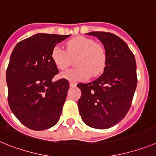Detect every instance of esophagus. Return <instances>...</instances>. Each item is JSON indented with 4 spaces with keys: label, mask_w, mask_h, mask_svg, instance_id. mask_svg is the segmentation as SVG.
<instances>
[{
    "label": "esophagus",
    "mask_w": 156,
    "mask_h": 156,
    "mask_svg": "<svg viewBox=\"0 0 156 156\" xmlns=\"http://www.w3.org/2000/svg\"><path fill=\"white\" fill-rule=\"evenodd\" d=\"M69 86L71 87H75L76 86V83L70 82V83H69Z\"/></svg>",
    "instance_id": "1"
}]
</instances>
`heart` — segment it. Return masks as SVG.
I'll list each match as a JSON object with an SVG mask.
<instances>
[{"label":"heart","instance_id":"heart-1","mask_svg":"<svg viewBox=\"0 0 156 156\" xmlns=\"http://www.w3.org/2000/svg\"><path fill=\"white\" fill-rule=\"evenodd\" d=\"M76 60V68L61 73L62 78L72 82L87 80L90 75L98 76L104 71L106 63V52L102 45L95 43L90 38L76 37L66 43V50L57 45L51 53L53 62L61 70L66 69L70 64V57Z\"/></svg>","mask_w":156,"mask_h":156}]
</instances>
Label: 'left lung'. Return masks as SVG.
Masks as SVG:
<instances>
[{
	"label": "left lung",
	"mask_w": 156,
	"mask_h": 156,
	"mask_svg": "<svg viewBox=\"0 0 156 156\" xmlns=\"http://www.w3.org/2000/svg\"><path fill=\"white\" fill-rule=\"evenodd\" d=\"M102 43L106 52L103 73L95 80L79 83L80 114L87 126L108 129L120 122L129 111L137 87L136 61L121 38L106 32H90Z\"/></svg>",
	"instance_id": "left-lung-1"
}]
</instances>
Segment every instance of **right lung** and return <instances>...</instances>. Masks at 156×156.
Listing matches in <instances>:
<instances>
[{
	"instance_id": "right-lung-1",
	"label": "right lung",
	"mask_w": 156,
	"mask_h": 156,
	"mask_svg": "<svg viewBox=\"0 0 156 156\" xmlns=\"http://www.w3.org/2000/svg\"><path fill=\"white\" fill-rule=\"evenodd\" d=\"M70 35L37 34L18 43L6 71L8 104L24 126L49 129L59 120L69 88L67 80L53 81L58 73L54 48Z\"/></svg>"
}]
</instances>
